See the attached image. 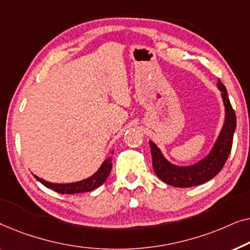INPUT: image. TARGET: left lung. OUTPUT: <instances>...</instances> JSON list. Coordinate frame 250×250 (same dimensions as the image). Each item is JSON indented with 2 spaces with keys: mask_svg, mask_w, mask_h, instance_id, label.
<instances>
[{
  "mask_svg": "<svg viewBox=\"0 0 250 250\" xmlns=\"http://www.w3.org/2000/svg\"><path fill=\"white\" fill-rule=\"evenodd\" d=\"M217 87L221 91L225 109L224 124L209 153L196 164L190 166H177L168 162L155 142H150L152 166L156 175L163 182L175 188H190L200 186L216 176L223 168L231 152L233 133L237 126V117L229 100L227 88L218 80Z\"/></svg>",
  "mask_w": 250,
  "mask_h": 250,
  "instance_id": "8db88e82",
  "label": "left lung"
}]
</instances>
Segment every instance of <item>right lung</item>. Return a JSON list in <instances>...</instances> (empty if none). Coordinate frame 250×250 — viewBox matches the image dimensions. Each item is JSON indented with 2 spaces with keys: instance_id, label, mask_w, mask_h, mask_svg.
<instances>
[{
  "instance_id": "obj_1",
  "label": "right lung",
  "mask_w": 250,
  "mask_h": 250,
  "mask_svg": "<svg viewBox=\"0 0 250 250\" xmlns=\"http://www.w3.org/2000/svg\"><path fill=\"white\" fill-rule=\"evenodd\" d=\"M114 152V151H112ZM112 168L111 164V157H108L104 163L101 164V166L99 167V169L95 172L93 175H91L87 179H84L82 181H77V182L73 183H52L47 182V181L40 179L39 176H35V179L43 184L44 187L49 188V189L56 191V192L62 193V194H71V193H82V192H90L97 189L98 187H100L101 184H104L107 180V177L110 174V170Z\"/></svg>"
}]
</instances>
